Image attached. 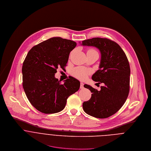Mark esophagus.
<instances>
[{
    "label": "esophagus",
    "instance_id": "34e87169",
    "mask_svg": "<svg viewBox=\"0 0 151 151\" xmlns=\"http://www.w3.org/2000/svg\"><path fill=\"white\" fill-rule=\"evenodd\" d=\"M80 88H83L84 87V83H82V82L80 83Z\"/></svg>",
    "mask_w": 151,
    "mask_h": 151
}]
</instances>
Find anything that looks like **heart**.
Masks as SVG:
<instances>
[{"instance_id":"b5f03b06","label":"heart","mask_w":151,"mask_h":151,"mask_svg":"<svg viewBox=\"0 0 151 151\" xmlns=\"http://www.w3.org/2000/svg\"><path fill=\"white\" fill-rule=\"evenodd\" d=\"M87 52H96V51L94 49H88ZM89 73H90L89 70L81 67H76L73 68L72 70L73 76L74 77L81 80L86 79Z\"/></svg>"}]
</instances>
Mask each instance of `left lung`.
<instances>
[{"label":"left lung","mask_w":151,"mask_h":151,"mask_svg":"<svg viewBox=\"0 0 151 151\" xmlns=\"http://www.w3.org/2000/svg\"><path fill=\"white\" fill-rule=\"evenodd\" d=\"M82 45L95 46L99 49L101 53L99 70L92 78L98 84H104L99 91L89 85H84L92 94L88 101L83 102V109L92 116L108 118L118 111L128 97L130 76L128 59L118 44L106 38L85 40Z\"/></svg>","instance_id":"1"}]
</instances>
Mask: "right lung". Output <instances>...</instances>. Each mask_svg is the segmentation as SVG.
<instances>
[{
	"mask_svg": "<svg viewBox=\"0 0 151 151\" xmlns=\"http://www.w3.org/2000/svg\"><path fill=\"white\" fill-rule=\"evenodd\" d=\"M77 43L59 37L49 39L33 46L22 68V87L31 104L44 114L61 111L68 98L78 91L80 81L69 77L62 84L55 77L58 67L67 65L70 52Z\"/></svg>",
	"mask_w": 151,
	"mask_h": 151,
	"instance_id": "1",
	"label": "right lung"
}]
</instances>
